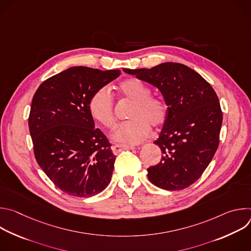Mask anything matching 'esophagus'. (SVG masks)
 Listing matches in <instances>:
<instances>
[{
    "label": "esophagus",
    "mask_w": 251,
    "mask_h": 251,
    "mask_svg": "<svg viewBox=\"0 0 251 251\" xmlns=\"http://www.w3.org/2000/svg\"><path fill=\"white\" fill-rule=\"evenodd\" d=\"M134 149L133 146H129V145H121V144H116L114 146H112V151L115 155L119 154L120 152L124 151V150H131Z\"/></svg>",
    "instance_id": "obj_1"
}]
</instances>
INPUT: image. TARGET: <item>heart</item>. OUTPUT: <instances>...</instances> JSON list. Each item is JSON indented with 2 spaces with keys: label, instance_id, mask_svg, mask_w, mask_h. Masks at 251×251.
<instances>
[{
  "label": "heart",
  "instance_id": "obj_1",
  "mask_svg": "<svg viewBox=\"0 0 251 251\" xmlns=\"http://www.w3.org/2000/svg\"><path fill=\"white\" fill-rule=\"evenodd\" d=\"M122 98L132 101L128 117L131 120L121 123L113 132L112 139L126 145L139 144L154 128L162 127L168 118L169 107L160 96L152 95L150 86L143 80L130 77L117 86ZM88 109L94 121L107 129L114 127V100L106 87L97 89L90 97Z\"/></svg>",
  "mask_w": 251,
  "mask_h": 251
}]
</instances>
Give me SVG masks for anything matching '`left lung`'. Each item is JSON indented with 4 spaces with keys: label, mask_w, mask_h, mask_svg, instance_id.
<instances>
[{
    "label": "left lung",
    "mask_w": 251,
    "mask_h": 251,
    "mask_svg": "<svg viewBox=\"0 0 251 251\" xmlns=\"http://www.w3.org/2000/svg\"><path fill=\"white\" fill-rule=\"evenodd\" d=\"M123 70L157 87L169 107L167 121L154 142L163 155L159 164L147 169L149 181L168 191L190 187L219 147L223 112L216 91L197 71L181 63Z\"/></svg>",
    "instance_id": "left-lung-1"
}]
</instances>
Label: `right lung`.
Masks as SVG:
<instances>
[{
  "instance_id": "1",
  "label": "right lung",
  "mask_w": 251,
  "mask_h": 251,
  "mask_svg": "<svg viewBox=\"0 0 251 251\" xmlns=\"http://www.w3.org/2000/svg\"><path fill=\"white\" fill-rule=\"evenodd\" d=\"M120 70L74 66L45 80L28 116L33 153L50 180L69 196L89 198L109 185L115 156L88 109L91 95Z\"/></svg>"
}]
</instances>
